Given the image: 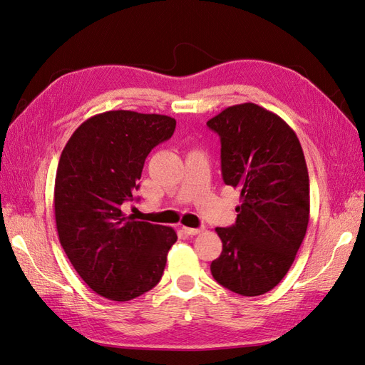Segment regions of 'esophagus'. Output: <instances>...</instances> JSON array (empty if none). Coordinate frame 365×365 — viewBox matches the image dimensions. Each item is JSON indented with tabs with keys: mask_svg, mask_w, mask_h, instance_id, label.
<instances>
[{
	"mask_svg": "<svg viewBox=\"0 0 365 365\" xmlns=\"http://www.w3.org/2000/svg\"><path fill=\"white\" fill-rule=\"evenodd\" d=\"M182 231H184L185 235L195 236V235H200L201 231H202V228H189V227H182Z\"/></svg>",
	"mask_w": 365,
	"mask_h": 365,
	"instance_id": "1",
	"label": "esophagus"
}]
</instances>
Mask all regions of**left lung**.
<instances>
[{
	"label": "left lung",
	"mask_w": 365,
	"mask_h": 365,
	"mask_svg": "<svg viewBox=\"0 0 365 365\" xmlns=\"http://www.w3.org/2000/svg\"><path fill=\"white\" fill-rule=\"evenodd\" d=\"M207 126L220 138L224 182L240 190L236 224L216 228L222 252L210 269L236 294H267L289 271L309 224L302 145L283 118L256 103L230 106Z\"/></svg>",
	"instance_id": "8db88e82"
}]
</instances>
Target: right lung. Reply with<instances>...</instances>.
Returning a JSON list of instances; mask_svg holds the SVG:
<instances>
[{"mask_svg": "<svg viewBox=\"0 0 365 365\" xmlns=\"http://www.w3.org/2000/svg\"><path fill=\"white\" fill-rule=\"evenodd\" d=\"M176 120L161 114L108 111L74 130L54 181L61 245L81 279L108 300L129 302L160 280L175 230L121 212L138 189L149 152L173 135Z\"/></svg>", "mask_w": 365, "mask_h": 365, "instance_id": "add662e5", "label": "right lung"}]
</instances>
